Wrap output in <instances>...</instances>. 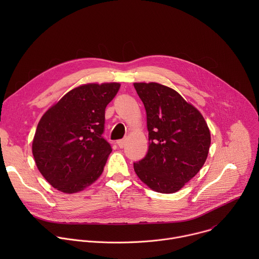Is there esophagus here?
<instances>
[{
	"label": "esophagus",
	"mask_w": 259,
	"mask_h": 259,
	"mask_svg": "<svg viewBox=\"0 0 259 259\" xmlns=\"http://www.w3.org/2000/svg\"><path fill=\"white\" fill-rule=\"evenodd\" d=\"M117 144L119 145L120 149H123V147H124L125 144H126V140H125V139H120V140L117 141Z\"/></svg>",
	"instance_id": "1"
}]
</instances>
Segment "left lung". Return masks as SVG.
<instances>
[{"mask_svg": "<svg viewBox=\"0 0 259 259\" xmlns=\"http://www.w3.org/2000/svg\"><path fill=\"white\" fill-rule=\"evenodd\" d=\"M143 102L149 151L134 163V171L151 190L173 194L181 190L205 164L211 135L199 110L165 85L134 83Z\"/></svg>", "mask_w": 259, "mask_h": 259, "instance_id": "left-lung-1", "label": "left lung"}]
</instances>
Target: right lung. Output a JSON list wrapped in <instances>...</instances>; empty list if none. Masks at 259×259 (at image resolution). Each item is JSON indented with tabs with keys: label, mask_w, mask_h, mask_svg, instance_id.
Wrapping results in <instances>:
<instances>
[{
	"label": "right lung",
	"mask_w": 259,
	"mask_h": 259,
	"mask_svg": "<svg viewBox=\"0 0 259 259\" xmlns=\"http://www.w3.org/2000/svg\"><path fill=\"white\" fill-rule=\"evenodd\" d=\"M120 83H89L68 91L36 127L31 151L51 186L64 194L84 191L102 174L112 147L101 136L106 105Z\"/></svg>",
	"instance_id": "add662e5"
}]
</instances>
